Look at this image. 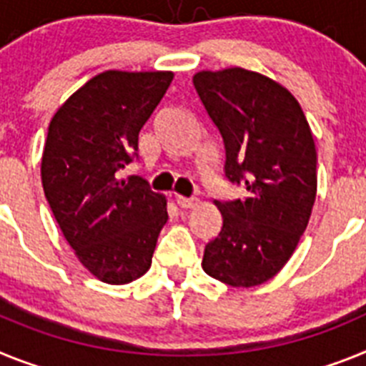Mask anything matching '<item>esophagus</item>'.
<instances>
[{
  "mask_svg": "<svg viewBox=\"0 0 366 366\" xmlns=\"http://www.w3.org/2000/svg\"><path fill=\"white\" fill-rule=\"evenodd\" d=\"M197 202L199 201H197L195 197H177V204H179L180 208H193V206H197Z\"/></svg>",
  "mask_w": 366,
  "mask_h": 366,
  "instance_id": "1",
  "label": "esophagus"
}]
</instances>
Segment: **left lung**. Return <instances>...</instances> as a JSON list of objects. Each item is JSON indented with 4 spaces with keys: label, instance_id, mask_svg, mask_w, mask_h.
I'll list each match as a JSON object with an SVG mask.
<instances>
[{
    "label": "left lung",
    "instance_id": "8db88e82",
    "mask_svg": "<svg viewBox=\"0 0 366 366\" xmlns=\"http://www.w3.org/2000/svg\"><path fill=\"white\" fill-rule=\"evenodd\" d=\"M193 86L224 145V177L247 195L214 201L219 236L202 269L232 287L271 280L293 256L317 195V151L300 104L272 79L243 68L199 71Z\"/></svg>",
    "mask_w": 366,
    "mask_h": 366
}]
</instances>
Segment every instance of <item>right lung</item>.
<instances>
[{
  "mask_svg": "<svg viewBox=\"0 0 366 366\" xmlns=\"http://www.w3.org/2000/svg\"><path fill=\"white\" fill-rule=\"evenodd\" d=\"M171 81V71L108 69L79 88L49 123L44 193L79 262L107 284H129L149 271L167 221L164 195L142 177L116 174L138 158L139 130Z\"/></svg>",
  "mask_w": 366,
  "mask_h": 366,
  "instance_id": "1",
  "label": "right lung"
}]
</instances>
